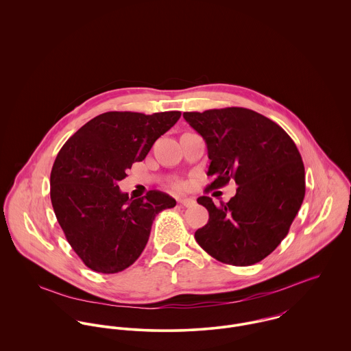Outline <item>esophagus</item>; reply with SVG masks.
I'll list each match as a JSON object with an SVG mask.
<instances>
[{
	"mask_svg": "<svg viewBox=\"0 0 351 351\" xmlns=\"http://www.w3.org/2000/svg\"><path fill=\"white\" fill-rule=\"evenodd\" d=\"M178 202L181 204V205H184V206H192V205H195V199H192V197H186V199H180Z\"/></svg>",
	"mask_w": 351,
	"mask_h": 351,
	"instance_id": "esophagus-1",
	"label": "esophagus"
}]
</instances>
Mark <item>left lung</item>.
I'll use <instances>...</instances> for the list:
<instances>
[{"label":"left lung","instance_id":"8db88e82","mask_svg":"<svg viewBox=\"0 0 351 351\" xmlns=\"http://www.w3.org/2000/svg\"><path fill=\"white\" fill-rule=\"evenodd\" d=\"M184 119L205 141L210 159L209 189L235 180L237 195L215 205L208 196L197 202L209 212L195 234L210 256L234 266H250L288 235L305 195V171L291 136L274 121L246 108L185 112Z\"/></svg>","mask_w":351,"mask_h":351}]
</instances>
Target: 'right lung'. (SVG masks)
<instances>
[{"mask_svg": "<svg viewBox=\"0 0 351 351\" xmlns=\"http://www.w3.org/2000/svg\"><path fill=\"white\" fill-rule=\"evenodd\" d=\"M181 112H106L81 127L60 149L50 177L52 208L67 242L92 270L119 273L145 250L155 216L176 206L150 191L130 199L119 181L142 162Z\"/></svg>", "mask_w": 351, "mask_h": 351, "instance_id": "right-lung-1", "label": "right lung"}]
</instances>
